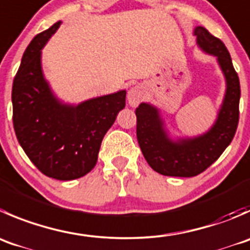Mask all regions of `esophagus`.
<instances>
[{
  "instance_id": "obj_1",
  "label": "esophagus",
  "mask_w": 250,
  "mask_h": 250,
  "mask_svg": "<svg viewBox=\"0 0 250 250\" xmlns=\"http://www.w3.org/2000/svg\"><path fill=\"white\" fill-rule=\"evenodd\" d=\"M145 98V90L142 85H135L128 91V104L133 107L139 105Z\"/></svg>"
}]
</instances>
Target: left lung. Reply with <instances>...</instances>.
Wrapping results in <instances>:
<instances>
[{"instance_id": "1", "label": "left lung", "mask_w": 250, "mask_h": 250, "mask_svg": "<svg viewBox=\"0 0 250 250\" xmlns=\"http://www.w3.org/2000/svg\"><path fill=\"white\" fill-rule=\"evenodd\" d=\"M197 42L205 52L217 57L226 78L224 104L211 129L193 139L173 142L167 137L159 111L149 104L135 110L137 139L143 155L154 171L164 176L193 177L211 166L236 134L239 121V78L225 43L203 26L194 30Z\"/></svg>"}]
</instances>
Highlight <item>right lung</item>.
<instances>
[{"label":"right lung","instance_id":"add662e5","mask_svg":"<svg viewBox=\"0 0 250 250\" xmlns=\"http://www.w3.org/2000/svg\"><path fill=\"white\" fill-rule=\"evenodd\" d=\"M61 21L38 34L21 57L12 88L13 127L30 161L51 178L71 181L85 176L98 161L101 142L125 106V91L61 104L41 71V48Z\"/></svg>","mask_w":250,"mask_h":250}]
</instances>
